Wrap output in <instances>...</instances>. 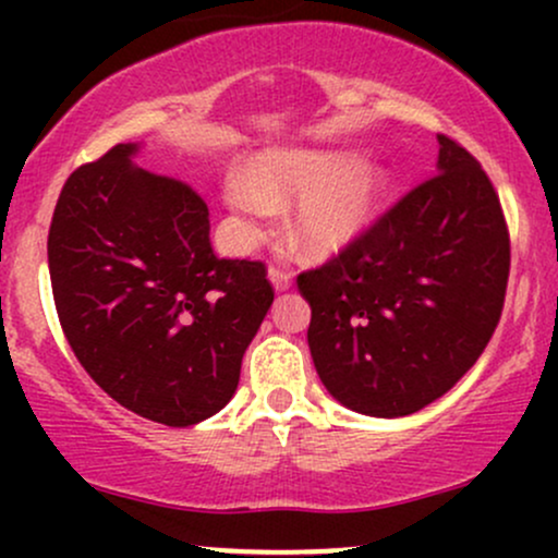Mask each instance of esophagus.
Segmentation results:
<instances>
[{
	"instance_id": "1",
	"label": "esophagus",
	"mask_w": 558,
	"mask_h": 558,
	"mask_svg": "<svg viewBox=\"0 0 558 558\" xmlns=\"http://www.w3.org/2000/svg\"><path fill=\"white\" fill-rule=\"evenodd\" d=\"M270 280L275 286V291H288V288L293 286V272L288 270V267H280V265H270Z\"/></svg>"
}]
</instances>
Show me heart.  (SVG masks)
Returning a JSON list of instances; mask_svg holds the SVG:
<instances>
[{
  "label": "heart",
  "instance_id": "obj_1",
  "mask_svg": "<svg viewBox=\"0 0 558 558\" xmlns=\"http://www.w3.org/2000/svg\"><path fill=\"white\" fill-rule=\"evenodd\" d=\"M383 191L380 170L338 151L267 155L252 172H233L226 183L246 235L275 213V202L304 196L291 217V235L306 254H328L354 241L373 222Z\"/></svg>",
  "mask_w": 558,
  "mask_h": 558
}]
</instances>
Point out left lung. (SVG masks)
Instances as JSON below:
<instances>
[{
	"instance_id": "8db88e82",
	"label": "left lung",
	"mask_w": 558,
	"mask_h": 558,
	"mask_svg": "<svg viewBox=\"0 0 558 558\" xmlns=\"http://www.w3.org/2000/svg\"><path fill=\"white\" fill-rule=\"evenodd\" d=\"M438 172L336 257L296 278L306 330L332 399L407 417L451 390L501 319L509 228L490 178L440 133Z\"/></svg>"
}]
</instances>
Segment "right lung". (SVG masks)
Masks as SVG:
<instances>
[{"label":"right lung","instance_id":"right-lung-1","mask_svg":"<svg viewBox=\"0 0 558 558\" xmlns=\"http://www.w3.org/2000/svg\"><path fill=\"white\" fill-rule=\"evenodd\" d=\"M118 144L62 185L49 278L70 349L120 407L189 427L233 399L275 291L265 262L220 259L189 183L136 168Z\"/></svg>","mask_w":558,"mask_h":558}]
</instances>
